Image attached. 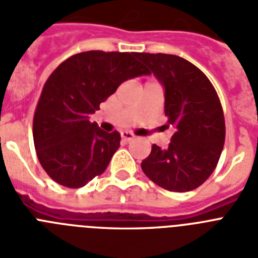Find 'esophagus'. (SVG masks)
<instances>
[{
    "label": "esophagus",
    "instance_id": "1",
    "mask_svg": "<svg viewBox=\"0 0 258 258\" xmlns=\"http://www.w3.org/2000/svg\"><path fill=\"white\" fill-rule=\"evenodd\" d=\"M120 135H122V139L124 140V142H131V140L135 138V136H134L131 133H128V131H122Z\"/></svg>",
    "mask_w": 258,
    "mask_h": 258
}]
</instances>
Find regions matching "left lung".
Here are the masks:
<instances>
[{"label": "left lung", "mask_w": 258, "mask_h": 258, "mask_svg": "<svg viewBox=\"0 0 258 258\" xmlns=\"http://www.w3.org/2000/svg\"><path fill=\"white\" fill-rule=\"evenodd\" d=\"M138 58L163 86L165 127L173 128L168 147L154 144L142 169L164 189H195L212 175L224 147L225 122L216 90L181 56L139 53Z\"/></svg>", "instance_id": "obj_1"}]
</instances>
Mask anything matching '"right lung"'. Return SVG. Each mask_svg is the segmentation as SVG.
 Returning a JSON list of instances; mask_svg holds the SVG:
<instances>
[{"label": "right lung", "instance_id": "add662e5", "mask_svg": "<svg viewBox=\"0 0 258 258\" xmlns=\"http://www.w3.org/2000/svg\"><path fill=\"white\" fill-rule=\"evenodd\" d=\"M139 53L75 54L53 71L37 104L33 138L42 168L54 181L81 188L107 168L120 146L118 131L106 133L90 115L124 81L150 75Z\"/></svg>", "mask_w": 258, "mask_h": 258}]
</instances>
